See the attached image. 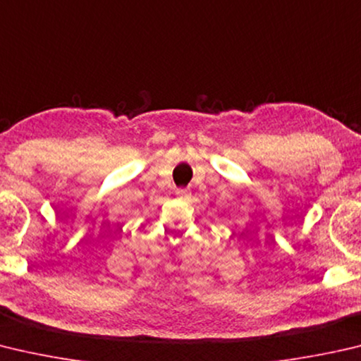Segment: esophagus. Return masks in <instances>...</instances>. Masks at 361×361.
<instances>
[{
    "label": "esophagus",
    "instance_id": "1",
    "mask_svg": "<svg viewBox=\"0 0 361 361\" xmlns=\"http://www.w3.org/2000/svg\"><path fill=\"white\" fill-rule=\"evenodd\" d=\"M176 195H178V197L183 200L191 199V192H189L188 189H178V191H176Z\"/></svg>",
    "mask_w": 361,
    "mask_h": 361
}]
</instances>
